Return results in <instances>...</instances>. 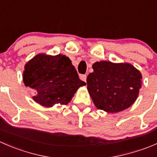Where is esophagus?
<instances>
[{"label": "esophagus", "instance_id": "esophagus-1", "mask_svg": "<svg viewBox=\"0 0 157 157\" xmlns=\"http://www.w3.org/2000/svg\"><path fill=\"white\" fill-rule=\"evenodd\" d=\"M80 80H83V81L86 82V74H83V75H80Z\"/></svg>", "mask_w": 157, "mask_h": 157}]
</instances>
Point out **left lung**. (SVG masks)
I'll return each mask as SVG.
<instances>
[{
    "instance_id": "8db88e82",
    "label": "left lung",
    "mask_w": 157,
    "mask_h": 157,
    "mask_svg": "<svg viewBox=\"0 0 157 157\" xmlns=\"http://www.w3.org/2000/svg\"><path fill=\"white\" fill-rule=\"evenodd\" d=\"M86 77L87 90L97 109L118 113L130 107L137 99L142 74L129 63L97 61Z\"/></svg>"
}]
</instances>
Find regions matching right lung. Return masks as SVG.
I'll list each match as a JSON object with an SVG mask.
<instances>
[{"instance_id": "1", "label": "right lung", "mask_w": 157, "mask_h": 157, "mask_svg": "<svg viewBox=\"0 0 157 157\" xmlns=\"http://www.w3.org/2000/svg\"><path fill=\"white\" fill-rule=\"evenodd\" d=\"M23 80L26 86L36 91L33 100L45 107L68 104L77 90L86 85L69 57L63 54L33 57L24 66Z\"/></svg>"}]
</instances>
